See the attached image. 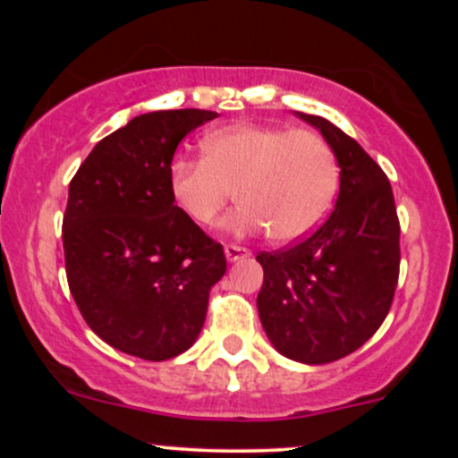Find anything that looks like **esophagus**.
<instances>
[{"label": "esophagus", "mask_w": 458, "mask_h": 458, "mask_svg": "<svg viewBox=\"0 0 458 458\" xmlns=\"http://www.w3.org/2000/svg\"><path fill=\"white\" fill-rule=\"evenodd\" d=\"M224 251H225V259H228V262L243 260V259H250V256H251V251L247 250V247H241V245H225Z\"/></svg>", "instance_id": "34e87169"}]
</instances>
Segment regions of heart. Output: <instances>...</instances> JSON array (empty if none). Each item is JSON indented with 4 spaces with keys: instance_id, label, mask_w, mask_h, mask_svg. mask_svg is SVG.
<instances>
[{
    "instance_id": "1",
    "label": "heart",
    "mask_w": 458,
    "mask_h": 458,
    "mask_svg": "<svg viewBox=\"0 0 458 458\" xmlns=\"http://www.w3.org/2000/svg\"><path fill=\"white\" fill-rule=\"evenodd\" d=\"M199 146L202 159L176 157L167 167L172 199L196 225H211L234 191L241 204L224 222L228 233L269 230L277 243H293L323 224L338 196V157L314 131L239 124Z\"/></svg>"
}]
</instances>
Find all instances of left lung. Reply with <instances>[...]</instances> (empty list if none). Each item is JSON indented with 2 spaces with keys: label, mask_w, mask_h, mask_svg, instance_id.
Wrapping results in <instances>:
<instances>
[{
  "label": "left lung",
  "mask_w": 458,
  "mask_h": 458,
  "mask_svg": "<svg viewBox=\"0 0 458 458\" xmlns=\"http://www.w3.org/2000/svg\"><path fill=\"white\" fill-rule=\"evenodd\" d=\"M297 115L338 157L340 193L317 233L256 256L265 271L256 306L284 357L317 366L353 353L386 320L401 267V224L390 181L370 155L329 120Z\"/></svg>",
  "instance_id": "left-lung-1"
}]
</instances>
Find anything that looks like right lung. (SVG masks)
<instances>
[{"instance_id":"1","label":"right lung","mask_w":458,"mask_h":458,"mask_svg":"<svg viewBox=\"0 0 458 458\" xmlns=\"http://www.w3.org/2000/svg\"><path fill=\"white\" fill-rule=\"evenodd\" d=\"M207 109L135 115L94 146L68 187L66 277L79 312L123 353L163 361L198 340L224 247L189 222L167 187L181 140Z\"/></svg>"}]
</instances>
